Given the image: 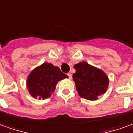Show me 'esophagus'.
I'll list each match as a JSON object with an SVG mask.
<instances>
[{
  "label": "esophagus",
  "mask_w": 133,
  "mask_h": 133,
  "mask_svg": "<svg viewBox=\"0 0 133 133\" xmlns=\"http://www.w3.org/2000/svg\"><path fill=\"white\" fill-rule=\"evenodd\" d=\"M67 75L68 76V77H69L70 79H71V78H72V75H71V73H68V74H67Z\"/></svg>",
  "instance_id": "esophagus-1"
}]
</instances>
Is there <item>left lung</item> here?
Returning <instances> with one entry per match:
<instances>
[{"mask_svg": "<svg viewBox=\"0 0 133 133\" xmlns=\"http://www.w3.org/2000/svg\"><path fill=\"white\" fill-rule=\"evenodd\" d=\"M73 81L79 95L88 100H96L105 93L109 85L108 77L101 70L90 65L86 62L75 65Z\"/></svg>", "mask_w": 133, "mask_h": 133, "instance_id": "1", "label": "left lung"}]
</instances>
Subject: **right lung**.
<instances>
[{"mask_svg":"<svg viewBox=\"0 0 133 133\" xmlns=\"http://www.w3.org/2000/svg\"><path fill=\"white\" fill-rule=\"evenodd\" d=\"M68 78L58 67L44 63L30 73L27 79V88L33 97L39 99L49 98L55 89L57 83Z\"/></svg>","mask_w":133,"mask_h":133,"instance_id":"right-lung-1","label":"right lung"}]
</instances>
